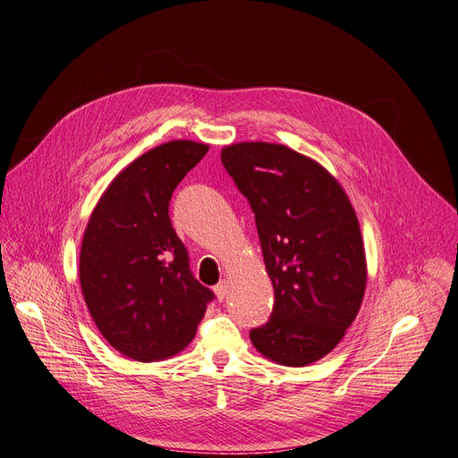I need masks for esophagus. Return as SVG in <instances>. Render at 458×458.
<instances>
[{"mask_svg":"<svg viewBox=\"0 0 458 458\" xmlns=\"http://www.w3.org/2000/svg\"><path fill=\"white\" fill-rule=\"evenodd\" d=\"M213 293H215V297H216V301H225V297H226V293H228V285H226V282H219L216 284L215 287H213Z\"/></svg>","mask_w":458,"mask_h":458,"instance_id":"esophagus-1","label":"esophagus"}]
</instances>
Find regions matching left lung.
<instances>
[{"label": "left lung", "mask_w": 458, "mask_h": 458, "mask_svg": "<svg viewBox=\"0 0 458 458\" xmlns=\"http://www.w3.org/2000/svg\"><path fill=\"white\" fill-rule=\"evenodd\" d=\"M221 161L250 202L275 287L271 319L250 342L276 364H314L342 342L366 293L354 208L323 165L284 144L235 142Z\"/></svg>", "instance_id": "left-lung-1"}]
</instances>
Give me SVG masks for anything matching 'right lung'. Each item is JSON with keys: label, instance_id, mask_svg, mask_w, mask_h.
<instances>
[{"label": "right lung", "instance_id": "right-lung-1", "mask_svg": "<svg viewBox=\"0 0 458 458\" xmlns=\"http://www.w3.org/2000/svg\"><path fill=\"white\" fill-rule=\"evenodd\" d=\"M209 150L168 140L131 161L92 209L80 252V284L107 344L137 362L183 351L213 299L189 269L168 202Z\"/></svg>", "mask_w": 458, "mask_h": 458}]
</instances>
